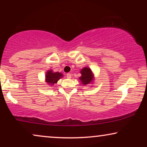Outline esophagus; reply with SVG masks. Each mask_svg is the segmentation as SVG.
Masks as SVG:
<instances>
[{"label": "esophagus", "instance_id": "obj_1", "mask_svg": "<svg viewBox=\"0 0 147 147\" xmlns=\"http://www.w3.org/2000/svg\"><path fill=\"white\" fill-rule=\"evenodd\" d=\"M66 76H67V78H71V74H69V73H68V74H67V75H66Z\"/></svg>", "mask_w": 147, "mask_h": 147}]
</instances>
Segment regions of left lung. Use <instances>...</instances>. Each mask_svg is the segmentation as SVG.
<instances>
[{
  "label": "left lung",
  "instance_id": "left-lung-1",
  "mask_svg": "<svg viewBox=\"0 0 147 147\" xmlns=\"http://www.w3.org/2000/svg\"><path fill=\"white\" fill-rule=\"evenodd\" d=\"M82 76L79 78L81 85L87 86L88 84L94 83V80H95V77L92 72V69L90 67H85L82 68L80 71Z\"/></svg>",
  "mask_w": 147,
  "mask_h": 147
}]
</instances>
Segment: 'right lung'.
Returning <instances> with one entry per match:
<instances>
[{
    "mask_svg": "<svg viewBox=\"0 0 147 147\" xmlns=\"http://www.w3.org/2000/svg\"><path fill=\"white\" fill-rule=\"evenodd\" d=\"M63 76V74L60 73V72H54L53 70L49 69L46 72L45 81L48 85L52 86L57 83L58 80L62 78Z\"/></svg>",
    "mask_w": 147,
    "mask_h": 147,
    "instance_id": "1",
    "label": "right lung"
}]
</instances>
